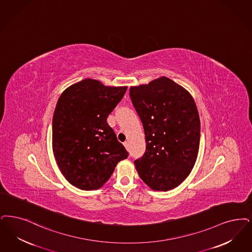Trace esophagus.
Here are the masks:
<instances>
[{
  "instance_id": "34e87169",
  "label": "esophagus",
  "mask_w": 252,
  "mask_h": 252,
  "mask_svg": "<svg viewBox=\"0 0 252 252\" xmlns=\"http://www.w3.org/2000/svg\"><path fill=\"white\" fill-rule=\"evenodd\" d=\"M124 145H125V147H126V149H128V141H125V142H124Z\"/></svg>"
}]
</instances>
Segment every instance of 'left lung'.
<instances>
[{"mask_svg": "<svg viewBox=\"0 0 252 252\" xmlns=\"http://www.w3.org/2000/svg\"><path fill=\"white\" fill-rule=\"evenodd\" d=\"M129 95L146 141L143 157L134 162L136 170L153 190L173 189L189 175L199 153L201 122L195 101L167 77L131 86Z\"/></svg>", "mask_w": 252, "mask_h": 252, "instance_id": "1", "label": "left lung"}]
</instances>
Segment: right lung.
Listing matches in <instances>:
<instances>
[{
  "label": "right lung",
  "mask_w": 252,
  "mask_h": 252,
  "mask_svg": "<svg viewBox=\"0 0 252 252\" xmlns=\"http://www.w3.org/2000/svg\"><path fill=\"white\" fill-rule=\"evenodd\" d=\"M127 86L84 79L67 87L52 119V150L64 178L82 190L98 189L128 153L107 123Z\"/></svg>",
  "instance_id": "obj_1"
}]
</instances>
